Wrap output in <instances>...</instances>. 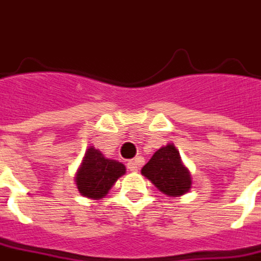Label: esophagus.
I'll return each instance as SVG.
<instances>
[{"mask_svg":"<svg viewBox=\"0 0 261 261\" xmlns=\"http://www.w3.org/2000/svg\"><path fill=\"white\" fill-rule=\"evenodd\" d=\"M140 160L138 158H136V160H131V161L127 162V168L130 169V171H133V172H136V171H138V168H140Z\"/></svg>","mask_w":261,"mask_h":261,"instance_id":"esophagus-1","label":"esophagus"}]
</instances>
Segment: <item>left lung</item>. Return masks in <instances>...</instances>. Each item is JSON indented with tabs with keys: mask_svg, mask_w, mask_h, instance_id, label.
I'll use <instances>...</instances> for the list:
<instances>
[{
	"mask_svg": "<svg viewBox=\"0 0 261 261\" xmlns=\"http://www.w3.org/2000/svg\"><path fill=\"white\" fill-rule=\"evenodd\" d=\"M141 174L168 196L187 194L192 185L191 172L182 164L181 155L174 144H167L154 152L141 169Z\"/></svg>",
	"mask_w": 261,
	"mask_h": 261,
	"instance_id": "left-lung-1",
	"label": "left lung"
}]
</instances>
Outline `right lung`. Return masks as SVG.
Returning <instances> with one entry per match:
<instances>
[{"mask_svg":"<svg viewBox=\"0 0 261 261\" xmlns=\"http://www.w3.org/2000/svg\"><path fill=\"white\" fill-rule=\"evenodd\" d=\"M125 174L121 162L106 158L94 147L87 148L82 165L74 176L79 192L90 199H101L112 189L114 182Z\"/></svg>","mask_w":261,"mask_h":261,"instance_id":"add662e5","label":"right lung"}]
</instances>
